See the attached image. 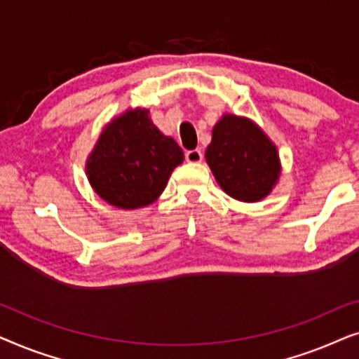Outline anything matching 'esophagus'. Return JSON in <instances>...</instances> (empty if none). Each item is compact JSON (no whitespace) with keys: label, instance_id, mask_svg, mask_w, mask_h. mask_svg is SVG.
I'll return each instance as SVG.
<instances>
[{"label":"esophagus","instance_id":"esophagus-1","mask_svg":"<svg viewBox=\"0 0 359 359\" xmlns=\"http://www.w3.org/2000/svg\"><path fill=\"white\" fill-rule=\"evenodd\" d=\"M186 161H189V163H199V161H203V151L199 149L188 150L186 151Z\"/></svg>","mask_w":359,"mask_h":359}]
</instances>
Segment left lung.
I'll list each match as a JSON object with an SVG mask.
<instances>
[{
    "instance_id": "left-lung-1",
    "label": "left lung",
    "mask_w": 359,
    "mask_h": 359,
    "mask_svg": "<svg viewBox=\"0 0 359 359\" xmlns=\"http://www.w3.org/2000/svg\"><path fill=\"white\" fill-rule=\"evenodd\" d=\"M205 161L224 193L242 203L266 198L281 176L278 147L257 122L235 114L214 126Z\"/></svg>"
}]
</instances>
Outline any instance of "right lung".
Masks as SVG:
<instances>
[{
	"mask_svg": "<svg viewBox=\"0 0 359 359\" xmlns=\"http://www.w3.org/2000/svg\"><path fill=\"white\" fill-rule=\"evenodd\" d=\"M184 154L161 134L149 109H127L112 117L86 158L95 193L119 209L147 208L158 199Z\"/></svg>",
	"mask_w": 359,
	"mask_h": 359,
	"instance_id": "add662e5",
	"label": "right lung"
}]
</instances>
